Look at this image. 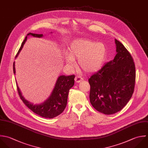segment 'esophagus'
<instances>
[{
	"instance_id": "esophagus-1",
	"label": "esophagus",
	"mask_w": 148,
	"mask_h": 148,
	"mask_svg": "<svg viewBox=\"0 0 148 148\" xmlns=\"http://www.w3.org/2000/svg\"><path fill=\"white\" fill-rule=\"evenodd\" d=\"M82 80H83V78L81 76H79V75H77L75 78V81L77 83H79L81 81H82Z\"/></svg>"
}]
</instances>
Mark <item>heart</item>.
<instances>
[{
    "label": "heart",
    "mask_w": 148,
    "mask_h": 148,
    "mask_svg": "<svg viewBox=\"0 0 148 148\" xmlns=\"http://www.w3.org/2000/svg\"><path fill=\"white\" fill-rule=\"evenodd\" d=\"M106 56V48L104 44L88 40H77L71 42L69 54L66 55V63L70 66L74 63V59L78 58L79 67L84 71L92 73L102 66Z\"/></svg>",
    "instance_id": "b5f03b06"
}]
</instances>
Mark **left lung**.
<instances>
[{"mask_svg": "<svg viewBox=\"0 0 148 148\" xmlns=\"http://www.w3.org/2000/svg\"><path fill=\"white\" fill-rule=\"evenodd\" d=\"M116 55L88 79L89 98L97 111L111 115L120 111L127 104L134 92L136 67L133 59L125 47L115 39Z\"/></svg>", "mask_w": 148, "mask_h": 148, "instance_id": "left-lung-1", "label": "left lung"}]
</instances>
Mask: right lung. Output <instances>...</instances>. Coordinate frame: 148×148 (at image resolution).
<instances>
[{
	"mask_svg": "<svg viewBox=\"0 0 148 148\" xmlns=\"http://www.w3.org/2000/svg\"><path fill=\"white\" fill-rule=\"evenodd\" d=\"M29 35H32V36L36 37H41L43 36V34H38L32 33H28L22 42L21 46L15 56V58L17 57L25 41H26L27 36ZM13 71L14 73L15 74V70L14 62L13 63ZM74 75L69 76H59L57 79L55 86L51 96L46 101L41 104L34 105L33 104H32L25 100V98L22 96L18 86H16L17 90L21 99L30 110L41 117L51 119L58 116L64 110L67 106L69 90L74 85Z\"/></svg>",
	"mask_w": 148,
	"mask_h": 148,
	"instance_id": "add662e5",
	"label": "right lung"
}]
</instances>
